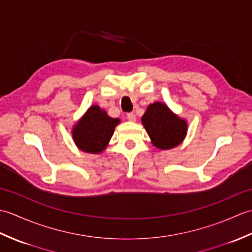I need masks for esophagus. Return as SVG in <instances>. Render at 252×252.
<instances>
[{
	"label": "esophagus",
	"instance_id": "obj_1",
	"mask_svg": "<svg viewBox=\"0 0 252 252\" xmlns=\"http://www.w3.org/2000/svg\"><path fill=\"white\" fill-rule=\"evenodd\" d=\"M126 118H127V120H129V121H132V122L136 121V116L133 114V112H129V114L126 115Z\"/></svg>",
	"mask_w": 252,
	"mask_h": 252
}]
</instances>
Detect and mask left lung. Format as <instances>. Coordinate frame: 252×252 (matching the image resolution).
<instances>
[{
  "label": "left lung",
  "mask_w": 252,
  "mask_h": 252,
  "mask_svg": "<svg viewBox=\"0 0 252 252\" xmlns=\"http://www.w3.org/2000/svg\"><path fill=\"white\" fill-rule=\"evenodd\" d=\"M142 123L153 145L162 151L179 146L186 136L187 122L160 101L147 107L142 117Z\"/></svg>",
  "instance_id": "1"
}]
</instances>
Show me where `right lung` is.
<instances>
[{"label": "right lung", "mask_w": 252, "mask_h": 252, "mask_svg": "<svg viewBox=\"0 0 252 252\" xmlns=\"http://www.w3.org/2000/svg\"><path fill=\"white\" fill-rule=\"evenodd\" d=\"M120 119L111 118L99 106L93 105L72 129V137L80 151L99 154L108 145Z\"/></svg>", "instance_id": "add662e5"}]
</instances>
